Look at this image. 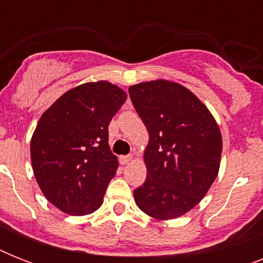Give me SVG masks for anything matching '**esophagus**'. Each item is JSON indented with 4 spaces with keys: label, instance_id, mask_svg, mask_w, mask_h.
Listing matches in <instances>:
<instances>
[{
    "label": "esophagus",
    "instance_id": "1",
    "mask_svg": "<svg viewBox=\"0 0 263 263\" xmlns=\"http://www.w3.org/2000/svg\"><path fill=\"white\" fill-rule=\"evenodd\" d=\"M119 160H120V164L121 165H127L132 161V157L131 156H121Z\"/></svg>",
    "mask_w": 263,
    "mask_h": 263
}]
</instances>
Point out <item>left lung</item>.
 <instances>
[{
	"label": "left lung",
	"mask_w": 263,
	"mask_h": 263,
	"mask_svg": "<svg viewBox=\"0 0 263 263\" xmlns=\"http://www.w3.org/2000/svg\"><path fill=\"white\" fill-rule=\"evenodd\" d=\"M128 91L148 131L147 177L134 199L157 220L181 217L199 203L218 175L220 127L204 103L179 83L158 79Z\"/></svg>",
	"instance_id": "8db88e82"
}]
</instances>
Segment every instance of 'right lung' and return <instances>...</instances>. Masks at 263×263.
<instances>
[{"mask_svg":"<svg viewBox=\"0 0 263 263\" xmlns=\"http://www.w3.org/2000/svg\"><path fill=\"white\" fill-rule=\"evenodd\" d=\"M127 99L110 82L80 84L64 92L38 121L30 152L46 199L69 216L98 210L119 168L107 127Z\"/></svg>","mask_w":263,"mask_h":263,"instance_id":"add662e5","label":"right lung"}]
</instances>
